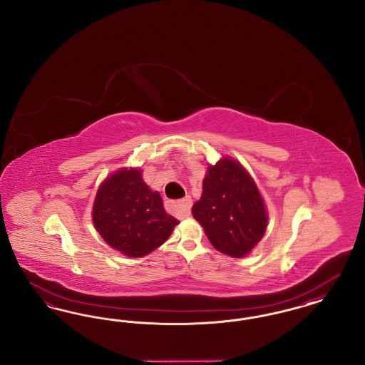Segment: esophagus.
I'll list each match as a JSON object with an SVG mask.
<instances>
[{"label": "esophagus", "instance_id": "34e87169", "mask_svg": "<svg viewBox=\"0 0 365 365\" xmlns=\"http://www.w3.org/2000/svg\"><path fill=\"white\" fill-rule=\"evenodd\" d=\"M191 205H192V200L190 195H186L185 198L179 200V201H171L170 207L174 210L175 215L180 216V217H189L191 213Z\"/></svg>", "mask_w": 365, "mask_h": 365}]
</instances>
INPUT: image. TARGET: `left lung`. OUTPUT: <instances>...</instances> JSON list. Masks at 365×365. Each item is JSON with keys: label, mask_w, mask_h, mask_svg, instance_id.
Instances as JSON below:
<instances>
[{"label": "left lung", "mask_w": 365, "mask_h": 365, "mask_svg": "<svg viewBox=\"0 0 365 365\" xmlns=\"http://www.w3.org/2000/svg\"><path fill=\"white\" fill-rule=\"evenodd\" d=\"M210 243L231 257L246 256L262 238L267 212L260 191L241 164L223 158L209 167L192 208Z\"/></svg>", "instance_id": "obj_1"}]
</instances>
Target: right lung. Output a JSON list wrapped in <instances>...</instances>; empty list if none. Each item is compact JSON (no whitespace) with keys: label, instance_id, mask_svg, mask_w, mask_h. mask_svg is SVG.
<instances>
[{"label":"right lung","instance_id":"obj_1","mask_svg":"<svg viewBox=\"0 0 365 365\" xmlns=\"http://www.w3.org/2000/svg\"><path fill=\"white\" fill-rule=\"evenodd\" d=\"M93 222L105 242L128 257L149 255L179 223L138 170H123L105 180L94 201Z\"/></svg>","mask_w":365,"mask_h":365}]
</instances>
